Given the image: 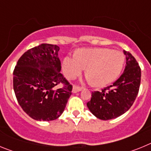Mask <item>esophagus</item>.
<instances>
[{
    "label": "esophagus",
    "mask_w": 151,
    "mask_h": 151,
    "mask_svg": "<svg viewBox=\"0 0 151 151\" xmlns=\"http://www.w3.org/2000/svg\"><path fill=\"white\" fill-rule=\"evenodd\" d=\"M81 90H82V88L78 87V86H76V85H74L73 88V93L76 94V93H77V92H79Z\"/></svg>",
    "instance_id": "1"
}]
</instances>
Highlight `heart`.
Here are the masks:
<instances>
[{"label": "heart", "mask_w": 151, "mask_h": 151, "mask_svg": "<svg viewBox=\"0 0 151 151\" xmlns=\"http://www.w3.org/2000/svg\"><path fill=\"white\" fill-rule=\"evenodd\" d=\"M125 56L120 51L109 48L80 49L76 56H67L63 63V70L67 78L79 76L87 69L88 81L97 87L114 82L122 72Z\"/></svg>", "instance_id": "b5f03b06"}]
</instances>
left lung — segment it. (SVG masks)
Masks as SVG:
<instances>
[{
	"label": "left lung",
	"mask_w": 151,
	"mask_h": 151,
	"mask_svg": "<svg viewBox=\"0 0 151 151\" xmlns=\"http://www.w3.org/2000/svg\"><path fill=\"white\" fill-rule=\"evenodd\" d=\"M126 66L121 76L102 91L92 92L87 106L91 113L102 120L120 116L130 109L138 94L141 68L129 52L123 51Z\"/></svg>",
	"instance_id": "1"
}]
</instances>
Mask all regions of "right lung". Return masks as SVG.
<instances>
[{
    "label": "right lung",
    "mask_w": 151,
    "mask_h": 151,
    "mask_svg": "<svg viewBox=\"0 0 151 151\" xmlns=\"http://www.w3.org/2000/svg\"><path fill=\"white\" fill-rule=\"evenodd\" d=\"M57 45L41 44L25 52L13 71V90L19 104L37 121L57 119L63 113L73 86L60 73ZM63 83L64 87L57 89Z\"/></svg>",
    "instance_id": "right-lung-1"
}]
</instances>
